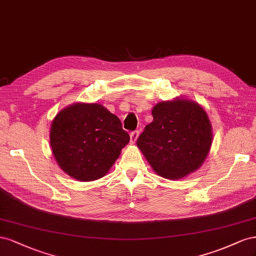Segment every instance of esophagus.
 I'll list each match as a JSON object with an SVG mask.
<instances>
[{"mask_svg": "<svg viewBox=\"0 0 256 256\" xmlns=\"http://www.w3.org/2000/svg\"><path fill=\"white\" fill-rule=\"evenodd\" d=\"M138 135H140V132L138 130H134V132L130 133V144H135L137 138H138Z\"/></svg>", "mask_w": 256, "mask_h": 256, "instance_id": "esophagus-1", "label": "esophagus"}]
</instances>
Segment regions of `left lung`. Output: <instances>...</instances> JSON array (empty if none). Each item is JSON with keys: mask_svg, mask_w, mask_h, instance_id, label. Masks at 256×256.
<instances>
[{"mask_svg": "<svg viewBox=\"0 0 256 256\" xmlns=\"http://www.w3.org/2000/svg\"><path fill=\"white\" fill-rule=\"evenodd\" d=\"M153 121L137 140V147L158 176L182 179L205 162L212 144L209 116L197 102L176 98L152 108Z\"/></svg>", "mask_w": 256, "mask_h": 256, "instance_id": "left-lung-1", "label": "left lung"}]
</instances>
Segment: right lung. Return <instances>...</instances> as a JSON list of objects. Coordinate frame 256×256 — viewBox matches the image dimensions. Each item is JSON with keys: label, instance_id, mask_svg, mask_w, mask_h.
<instances>
[{"label": "right lung", "instance_id": "1", "mask_svg": "<svg viewBox=\"0 0 256 256\" xmlns=\"http://www.w3.org/2000/svg\"><path fill=\"white\" fill-rule=\"evenodd\" d=\"M49 138L60 168L82 182L104 177L130 142L118 116L98 103L63 108L51 122Z\"/></svg>", "mask_w": 256, "mask_h": 256}]
</instances>
